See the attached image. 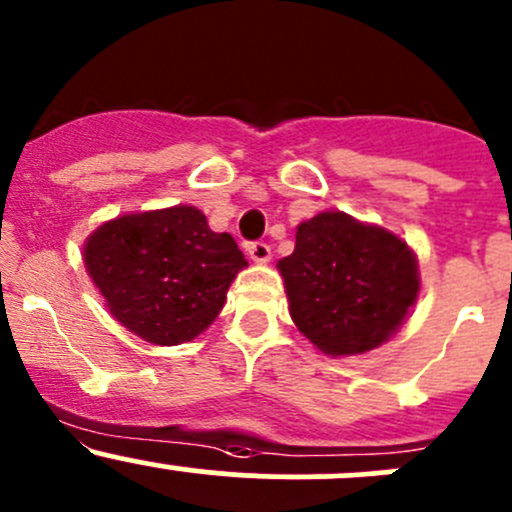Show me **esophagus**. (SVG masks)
Returning a JSON list of instances; mask_svg holds the SVG:
<instances>
[{
  "label": "esophagus",
  "mask_w": 512,
  "mask_h": 512,
  "mask_svg": "<svg viewBox=\"0 0 512 512\" xmlns=\"http://www.w3.org/2000/svg\"><path fill=\"white\" fill-rule=\"evenodd\" d=\"M247 255H250V260L257 262V265H265V262H270L272 250L267 242H250V245H247Z\"/></svg>",
  "instance_id": "1"
}]
</instances>
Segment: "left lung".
<instances>
[{"label": "left lung", "instance_id": "left-lung-1", "mask_svg": "<svg viewBox=\"0 0 512 512\" xmlns=\"http://www.w3.org/2000/svg\"><path fill=\"white\" fill-rule=\"evenodd\" d=\"M277 270L292 321L328 355L378 348L402 326L419 294L410 245L341 211L304 220L294 252Z\"/></svg>", "mask_w": 512, "mask_h": 512}]
</instances>
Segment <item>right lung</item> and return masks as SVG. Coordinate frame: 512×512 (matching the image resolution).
Listing matches in <instances>:
<instances>
[{"label":"right lung","mask_w":512,"mask_h":512,"mask_svg":"<svg viewBox=\"0 0 512 512\" xmlns=\"http://www.w3.org/2000/svg\"><path fill=\"white\" fill-rule=\"evenodd\" d=\"M83 260L110 314L154 346L206 331L247 267L233 235L213 233L193 206L107 220L85 240Z\"/></svg>","instance_id":"add662e5"}]
</instances>
